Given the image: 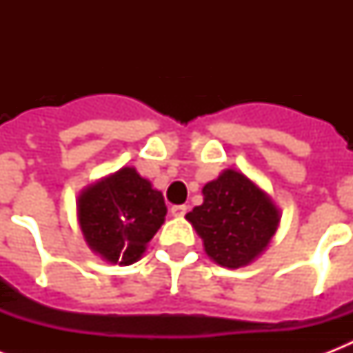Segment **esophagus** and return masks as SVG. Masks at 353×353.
<instances>
[{"label":"esophagus","mask_w":353,"mask_h":353,"mask_svg":"<svg viewBox=\"0 0 353 353\" xmlns=\"http://www.w3.org/2000/svg\"><path fill=\"white\" fill-rule=\"evenodd\" d=\"M187 210H188L187 205H174V207L170 209V214L176 216V218H181V216L187 214Z\"/></svg>","instance_id":"1"}]
</instances>
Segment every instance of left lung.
Returning <instances> with one entry per match:
<instances>
[{
	"instance_id": "left-lung-1",
	"label": "left lung",
	"mask_w": 353,
	"mask_h": 353,
	"mask_svg": "<svg viewBox=\"0 0 353 353\" xmlns=\"http://www.w3.org/2000/svg\"><path fill=\"white\" fill-rule=\"evenodd\" d=\"M218 265L243 268L265 251L279 229L273 199L238 170H223L203 187V203L185 216Z\"/></svg>"
}]
</instances>
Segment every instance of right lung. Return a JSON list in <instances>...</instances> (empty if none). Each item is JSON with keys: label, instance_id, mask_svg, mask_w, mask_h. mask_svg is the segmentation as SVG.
<instances>
[{"label": "right lung", "instance_id": "1", "mask_svg": "<svg viewBox=\"0 0 353 353\" xmlns=\"http://www.w3.org/2000/svg\"><path fill=\"white\" fill-rule=\"evenodd\" d=\"M77 210L91 251L119 265H130L143 256L166 216L163 194L132 166L84 188Z\"/></svg>", "mask_w": 353, "mask_h": 353}]
</instances>
